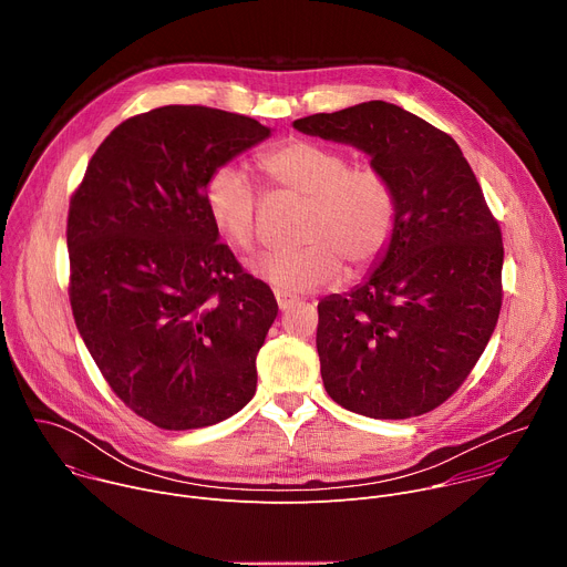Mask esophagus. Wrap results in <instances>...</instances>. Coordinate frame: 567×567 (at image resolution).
<instances>
[{
    "label": "esophagus",
    "instance_id": "esophagus-1",
    "mask_svg": "<svg viewBox=\"0 0 567 567\" xmlns=\"http://www.w3.org/2000/svg\"><path fill=\"white\" fill-rule=\"evenodd\" d=\"M276 302H278V307L285 311V309H289L291 305H293V298L291 296H287V293H276Z\"/></svg>",
    "mask_w": 567,
    "mask_h": 567
}]
</instances>
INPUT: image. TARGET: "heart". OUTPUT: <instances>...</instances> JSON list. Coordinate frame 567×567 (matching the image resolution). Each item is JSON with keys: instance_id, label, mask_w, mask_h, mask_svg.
<instances>
[{"instance_id": "b5f03b06", "label": "heart", "mask_w": 567, "mask_h": 567, "mask_svg": "<svg viewBox=\"0 0 567 567\" xmlns=\"http://www.w3.org/2000/svg\"><path fill=\"white\" fill-rule=\"evenodd\" d=\"M269 182L305 202L293 251L267 254L251 271L280 293H307L332 287L343 267L350 276L372 269L396 230V193L388 175L370 164L352 166L332 145L289 138L260 156ZM204 202L215 230L247 254L258 241L262 197L239 166L224 164L206 182Z\"/></svg>"}]
</instances>
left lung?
I'll return each mask as SVG.
<instances>
[{
    "instance_id": "1",
    "label": "left lung",
    "mask_w": 567,
    "mask_h": 567,
    "mask_svg": "<svg viewBox=\"0 0 567 567\" xmlns=\"http://www.w3.org/2000/svg\"><path fill=\"white\" fill-rule=\"evenodd\" d=\"M370 156L396 193V230L350 293L318 302L328 394L374 420L444 403L487 348L503 305V235L460 145L424 118L370 101L293 121Z\"/></svg>"
}]
</instances>
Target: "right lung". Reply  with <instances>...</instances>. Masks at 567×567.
Instances as JSON below:
<instances>
[{"instance_id":"add662e5","label":"right lung","mask_w":567,"mask_h":567,"mask_svg":"<svg viewBox=\"0 0 567 567\" xmlns=\"http://www.w3.org/2000/svg\"><path fill=\"white\" fill-rule=\"evenodd\" d=\"M269 134L241 114L156 107L112 130L71 197L75 328L116 396L158 429L213 426L256 394L278 302L217 241L204 190Z\"/></svg>"}]
</instances>
